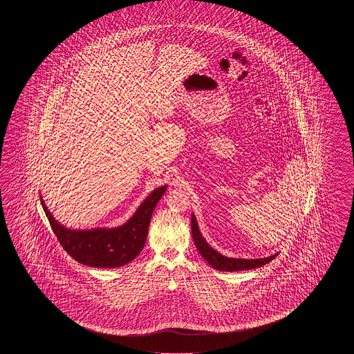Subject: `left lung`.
Masks as SVG:
<instances>
[{
    "label": "left lung",
    "mask_w": 354,
    "mask_h": 354,
    "mask_svg": "<svg viewBox=\"0 0 354 354\" xmlns=\"http://www.w3.org/2000/svg\"><path fill=\"white\" fill-rule=\"evenodd\" d=\"M191 230H192V238L195 241L196 248L198 253L203 257V259L214 267L218 271L225 272H238L247 271V270H253L262 267L264 264L270 263L272 259H274L277 254L266 257V258H258V259H244V258H227L223 254H220L215 249L211 248L210 245L203 239V235L198 230L197 221H196L195 215H192L191 218Z\"/></svg>",
    "instance_id": "1"
}]
</instances>
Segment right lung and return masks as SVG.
<instances>
[{
    "label": "right lung",
    "instance_id": "right-lung-1",
    "mask_svg": "<svg viewBox=\"0 0 354 354\" xmlns=\"http://www.w3.org/2000/svg\"><path fill=\"white\" fill-rule=\"evenodd\" d=\"M167 186L157 188L139 206L134 216L115 229L71 230L52 216L40 196V201L57 239L69 256L77 262L97 267L115 268L131 262L147 241L149 223L154 207L166 192Z\"/></svg>",
    "mask_w": 354,
    "mask_h": 354
}]
</instances>
